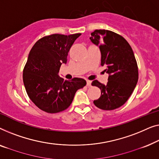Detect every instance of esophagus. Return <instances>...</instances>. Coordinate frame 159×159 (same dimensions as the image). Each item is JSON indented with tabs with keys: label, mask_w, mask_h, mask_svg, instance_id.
I'll return each instance as SVG.
<instances>
[{
	"label": "esophagus",
	"mask_w": 159,
	"mask_h": 159,
	"mask_svg": "<svg viewBox=\"0 0 159 159\" xmlns=\"http://www.w3.org/2000/svg\"><path fill=\"white\" fill-rule=\"evenodd\" d=\"M91 80H86V85L88 86H91Z\"/></svg>",
	"instance_id": "obj_1"
}]
</instances>
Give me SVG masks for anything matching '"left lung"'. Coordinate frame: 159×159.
<instances>
[{
  "instance_id": "left-lung-1",
  "label": "left lung",
  "mask_w": 159,
  "mask_h": 159,
  "mask_svg": "<svg viewBox=\"0 0 159 159\" xmlns=\"http://www.w3.org/2000/svg\"><path fill=\"white\" fill-rule=\"evenodd\" d=\"M90 39L101 51V65L106 66L108 82L97 80L91 85L99 87L101 97L93 101L98 108L113 110L122 106L130 97L138 80V68L133 51L127 40L111 31L97 30Z\"/></svg>"
}]
</instances>
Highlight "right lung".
<instances>
[{"instance_id":"obj_1","label":"right lung","mask_w":159,"mask_h":159,"mask_svg":"<svg viewBox=\"0 0 159 159\" xmlns=\"http://www.w3.org/2000/svg\"><path fill=\"white\" fill-rule=\"evenodd\" d=\"M80 35L45 36L36 42L29 54L23 70L24 86L30 99L45 112L66 110L75 92L86 85L80 78L67 80L58 75L61 65L67 62L71 46Z\"/></svg>"}]
</instances>
